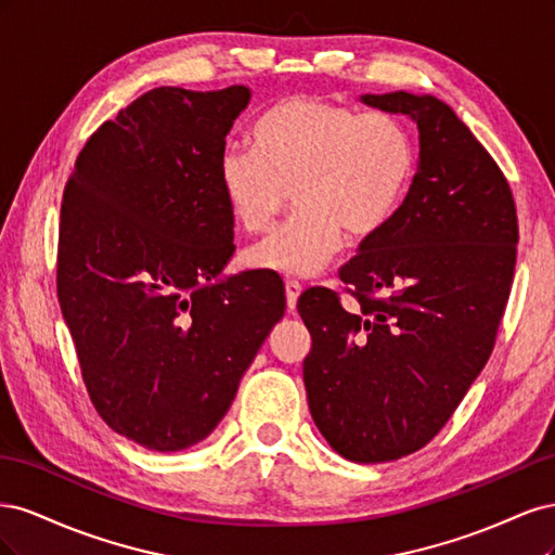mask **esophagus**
Wrapping results in <instances>:
<instances>
[{
  "label": "esophagus",
  "mask_w": 555,
  "mask_h": 555,
  "mask_svg": "<svg viewBox=\"0 0 555 555\" xmlns=\"http://www.w3.org/2000/svg\"><path fill=\"white\" fill-rule=\"evenodd\" d=\"M300 282H296V280H287V284H284V292H287V306H289V310H294L296 308V300H298V296H300Z\"/></svg>",
  "instance_id": "1"
}]
</instances>
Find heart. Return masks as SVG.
Masks as SVG:
<instances>
[{
  "instance_id": "obj_1",
  "label": "heart",
  "mask_w": 555,
  "mask_h": 555,
  "mask_svg": "<svg viewBox=\"0 0 555 555\" xmlns=\"http://www.w3.org/2000/svg\"><path fill=\"white\" fill-rule=\"evenodd\" d=\"M251 150L227 147L217 182L243 231L273 227L289 192L296 212L245 255L257 271L308 278L338 255L345 231L379 233L393 220L416 173V145L400 117L289 96L251 127Z\"/></svg>"
}]
</instances>
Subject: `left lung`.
Returning <instances> with one entry per match:
<instances>
[{
	"mask_svg": "<svg viewBox=\"0 0 555 555\" xmlns=\"http://www.w3.org/2000/svg\"><path fill=\"white\" fill-rule=\"evenodd\" d=\"M361 102L416 122V173L393 220L340 268L359 310L317 287L298 314L319 433L347 461L384 463L428 444L489 361L518 222L507 178L444 102L402 90Z\"/></svg>",
	"mask_w": 555,
	"mask_h": 555,
	"instance_id": "8db88e82",
	"label": "left lung"
}]
</instances>
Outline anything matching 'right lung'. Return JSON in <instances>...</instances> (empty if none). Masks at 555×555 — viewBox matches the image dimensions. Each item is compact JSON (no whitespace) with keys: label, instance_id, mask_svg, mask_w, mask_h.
Here are the masks:
<instances>
[{"label":"right lung","instance_id":"right-lung-1","mask_svg":"<svg viewBox=\"0 0 555 555\" xmlns=\"http://www.w3.org/2000/svg\"><path fill=\"white\" fill-rule=\"evenodd\" d=\"M249 88H155L80 150L60 212L57 298L99 416L145 449L206 440L284 314L282 280L220 278L217 182Z\"/></svg>","mask_w":555,"mask_h":555}]
</instances>
